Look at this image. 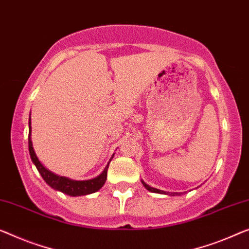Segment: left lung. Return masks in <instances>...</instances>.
Segmentation results:
<instances>
[{
    "instance_id": "left-lung-1",
    "label": "left lung",
    "mask_w": 249,
    "mask_h": 249,
    "mask_svg": "<svg viewBox=\"0 0 249 249\" xmlns=\"http://www.w3.org/2000/svg\"><path fill=\"white\" fill-rule=\"evenodd\" d=\"M142 184L144 185V187H145L148 191H151V192H155V194H164V195H171V196H177L178 195V192H171V194H169V192H164V191H162V190H159V189H155V188H152V187H150V185L148 184H146L145 182H144V181L142 180Z\"/></svg>"
}]
</instances>
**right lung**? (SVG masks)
I'll list each match as a JSON object with an SVG mask.
<instances>
[{
    "label": "right lung",
    "mask_w": 249,
    "mask_h": 249,
    "mask_svg": "<svg viewBox=\"0 0 249 249\" xmlns=\"http://www.w3.org/2000/svg\"><path fill=\"white\" fill-rule=\"evenodd\" d=\"M29 152L30 157H31L32 162L35 163V165L38 169L39 173L41 174L43 180L50 185L51 188L55 189V190L64 192L66 195L76 196H85L89 194H94V192L98 191L104 184L106 182L107 179V170H108V164L106 165V168L102 174H99L98 177L94 178L91 180H85V181H76L68 179L66 177H60L57 174L53 173L49 170L44 168L41 164V162L39 161V159L36 158V152L33 150L32 146V141H31V118H29ZM112 160V159H110Z\"/></svg>",
    "instance_id": "right-lung-1"
}]
</instances>
